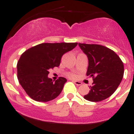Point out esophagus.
I'll return each mask as SVG.
<instances>
[{"label": "esophagus", "instance_id": "34e87169", "mask_svg": "<svg viewBox=\"0 0 134 134\" xmlns=\"http://www.w3.org/2000/svg\"><path fill=\"white\" fill-rule=\"evenodd\" d=\"M73 82H74L75 85H82L81 82L78 81H74Z\"/></svg>", "mask_w": 134, "mask_h": 134}]
</instances>
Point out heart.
I'll list each match as a JSON object with an SVG mask.
<instances>
[{"mask_svg":"<svg viewBox=\"0 0 134 134\" xmlns=\"http://www.w3.org/2000/svg\"><path fill=\"white\" fill-rule=\"evenodd\" d=\"M68 75L70 77H73V78L75 77V74H69Z\"/></svg>","mask_w":134,"mask_h":134,"instance_id":"heart-1","label":"heart"}]
</instances>
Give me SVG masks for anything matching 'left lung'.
I'll return each instance as SVG.
<instances>
[{"label":"left lung","instance_id":"8db88e82","mask_svg":"<svg viewBox=\"0 0 134 134\" xmlns=\"http://www.w3.org/2000/svg\"><path fill=\"white\" fill-rule=\"evenodd\" d=\"M79 46L88 60L87 75L92 77L91 90L84 98L100 102L111 96L120 85L124 75V64L113 51L98 44L80 43Z\"/></svg>","mask_w":134,"mask_h":134}]
</instances>
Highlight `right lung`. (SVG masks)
Masks as SVG:
<instances>
[{"mask_svg":"<svg viewBox=\"0 0 134 134\" xmlns=\"http://www.w3.org/2000/svg\"><path fill=\"white\" fill-rule=\"evenodd\" d=\"M77 43H43L25 51L18 64V79L26 93L37 102L56 98L63 91L66 79L55 81L48 77L49 70L58 67L63 55L75 48Z\"/></svg>","mask_w":134,"mask_h":134,"instance_id":"obj_1","label":"right lung"}]
</instances>
